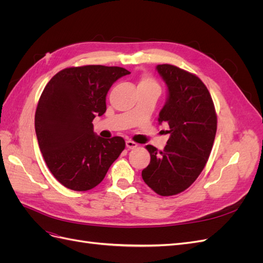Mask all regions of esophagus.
<instances>
[{
  "label": "esophagus",
  "instance_id": "obj_1",
  "mask_svg": "<svg viewBox=\"0 0 263 263\" xmlns=\"http://www.w3.org/2000/svg\"><path fill=\"white\" fill-rule=\"evenodd\" d=\"M126 147L128 148V149H134V148L138 147V145L136 144V142H134V141H132V140H127V141H126Z\"/></svg>",
  "mask_w": 263,
  "mask_h": 263
}]
</instances>
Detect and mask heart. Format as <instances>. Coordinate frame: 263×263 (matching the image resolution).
Listing matches in <instances>:
<instances>
[{
  "label": "heart",
  "mask_w": 263,
  "mask_h": 263,
  "mask_svg": "<svg viewBox=\"0 0 263 263\" xmlns=\"http://www.w3.org/2000/svg\"><path fill=\"white\" fill-rule=\"evenodd\" d=\"M141 86H156V87H158V84L151 78L144 77V78L141 79L139 84H138V87H141Z\"/></svg>",
  "instance_id": "heart-1"
}]
</instances>
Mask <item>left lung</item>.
Returning <instances> with one entry per match:
<instances>
[{
    "instance_id": "left-lung-1",
    "label": "left lung",
    "mask_w": 263,
    "mask_h": 263,
    "mask_svg": "<svg viewBox=\"0 0 263 263\" xmlns=\"http://www.w3.org/2000/svg\"><path fill=\"white\" fill-rule=\"evenodd\" d=\"M168 87L159 124L168 123L170 137L162 151L146 148L150 163L142 170L146 184L161 196L186 190L209 160L217 129V117L208 87L200 78L172 65H158Z\"/></svg>"
}]
</instances>
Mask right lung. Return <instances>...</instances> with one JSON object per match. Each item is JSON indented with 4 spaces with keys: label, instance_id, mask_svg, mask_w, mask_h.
<instances>
[{
    "label": "right lung",
    "instance_id": "1",
    "mask_svg": "<svg viewBox=\"0 0 263 263\" xmlns=\"http://www.w3.org/2000/svg\"><path fill=\"white\" fill-rule=\"evenodd\" d=\"M129 73L121 67H72L45 86L35 130L46 164L62 185L73 191L95 187L125 149L122 137L98 136L92 121L105 113L110 86Z\"/></svg>",
    "mask_w": 263,
    "mask_h": 263
}]
</instances>
